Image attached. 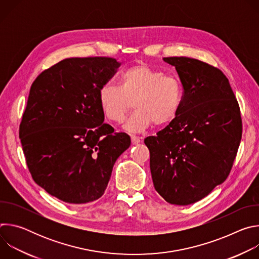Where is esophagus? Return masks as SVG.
Masks as SVG:
<instances>
[{
  "mask_svg": "<svg viewBox=\"0 0 259 259\" xmlns=\"http://www.w3.org/2000/svg\"><path fill=\"white\" fill-rule=\"evenodd\" d=\"M131 142H132V144H133V145L138 144V143L140 142V138H139V137H137V136L132 135V136H131Z\"/></svg>",
  "mask_w": 259,
  "mask_h": 259,
  "instance_id": "1",
  "label": "esophagus"
}]
</instances>
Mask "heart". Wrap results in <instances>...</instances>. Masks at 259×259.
Here are the masks:
<instances>
[{
  "instance_id": "1",
  "label": "heart",
  "mask_w": 259,
  "mask_h": 259,
  "mask_svg": "<svg viewBox=\"0 0 259 259\" xmlns=\"http://www.w3.org/2000/svg\"><path fill=\"white\" fill-rule=\"evenodd\" d=\"M183 98L180 81L147 64L127 68L120 78V88L107 83L98 91V101L105 118L120 124L133 102L135 112L124 125L131 133L144 131L154 123L164 126L177 116Z\"/></svg>"
}]
</instances>
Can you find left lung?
I'll list each match as a JSON object with an SVG mask.
<instances>
[{
  "label": "left lung",
  "mask_w": 259,
  "mask_h": 259,
  "mask_svg": "<svg viewBox=\"0 0 259 259\" xmlns=\"http://www.w3.org/2000/svg\"><path fill=\"white\" fill-rule=\"evenodd\" d=\"M183 88L179 112L149 147L154 187L173 205L194 204L229 176L242 138L239 103L220 69L190 57H165Z\"/></svg>",
  "instance_id": "left-lung-1"
}]
</instances>
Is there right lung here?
Wrapping results in <instances>:
<instances>
[{
  "label": "right lung",
  "instance_id": "obj_1",
  "mask_svg": "<svg viewBox=\"0 0 259 259\" xmlns=\"http://www.w3.org/2000/svg\"><path fill=\"white\" fill-rule=\"evenodd\" d=\"M115 58H66L33 81L19 126L32 179L69 204L99 199L114 164L131 144L104 124L98 91L120 66Z\"/></svg>",
  "mask_w": 259,
  "mask_h": 259
}]
</instances>
